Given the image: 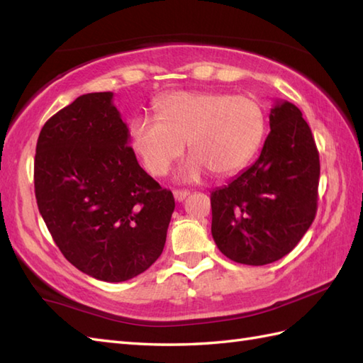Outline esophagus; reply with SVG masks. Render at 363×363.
Here are the masks:
<instances>
[{"label": "esophagus", "mask_w": 363, "mask_h": 363, "mask_svg": "<svg viewBox=\"0 0 363 363\" xmlns=\"http://www.w3.org/2000/svg\"><path fill=\"white\" fill-rule=\"evenodd\" d=\"M173 195H174L176 201L181 203V201H184V199H186V198L189 196V191H187V190H174Z\"/></svg>", "instance_id": "1"}]
</instances>
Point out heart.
<instances>
[{
	"label": "heart",
	"mask_w": 363,
	"mask_h": 363,
	"mask_svg": "<svg viewBox=\"0 0 363 363\" xmlns=\"http://www.w3.org/2000/svg\"><path fill=\"white\" fill-rule=\"evenodd\" d=\"M156 112L157 118L138 115L129 123L133 150L152 176L168 173L186 142L191 157L182 169L184 179H198L207 169L234 174L265 137V111L250 95L177 90L157 99Z\"/></svg>",
	"instance_id": "obj_1"
}]
</instances>
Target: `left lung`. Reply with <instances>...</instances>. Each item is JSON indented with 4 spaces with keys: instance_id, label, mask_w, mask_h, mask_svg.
Instances as JSON below:
<instances>
[{
    "instance_id": "8db88e82",
    "label": "left lung",
    "mask_w": 363,
    "mask_h": 363,
    "mask_svg": "<svg viewBox=\"0 0 363 363\" xmlns=\"http://www.w3.org/2000/svg\"><path fill=\"white\" fill-rule=\"evenodd\" d=\"M259 159L211 194L212 237L243 265H267L289 254L317 213L320 156L295 104L277 101Z\"/></svg>"
}]
</instances>
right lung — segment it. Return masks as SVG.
<instances>
[{
	"label": "right lung",
	"mask_w": 363,
	"mask_h": 363,
	"mask_svg": "<svg viewBox=\"0 0 363 363\" xmlns=\"http://www.w3.org/2000/svg\"><path fill=\"white\" fill-rule=\"evenodd\" d=\"M112 91L87 94L37 140L38 211L65 259L106 282L133 279L164 251L173 194L138 165Z\"/></svg>",
	"instance_id": "add662e5"
}]
</instances>
